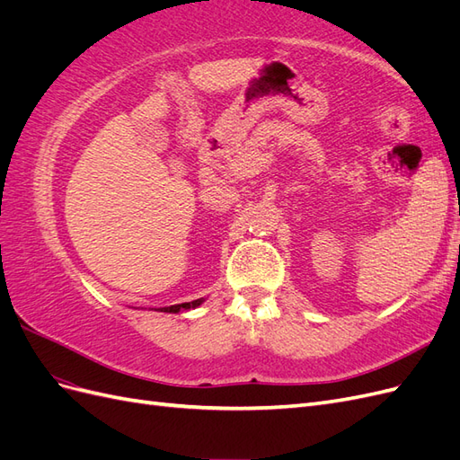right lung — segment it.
Masks as SVG:
<instances>
[{
  "mask_svg": "<svg viewBox=\"0 0 460 460\" xmlns=\"http://www.w3.org/2000/svg\"><path fill=\"white\" fill-rule=\"evenodd\" d=\"M203 301H205V299L201 297V299H196V301H191V303L171 305V307H163V309H159V311H163V313H180V311H188V309H193V307H199V305H201Z\"/></svg>",
  "mask_w": 460,
  "mask_h": 460,
  "instance_id": "right-lung-1",
  "label": "right lung"
}]
</instances>
